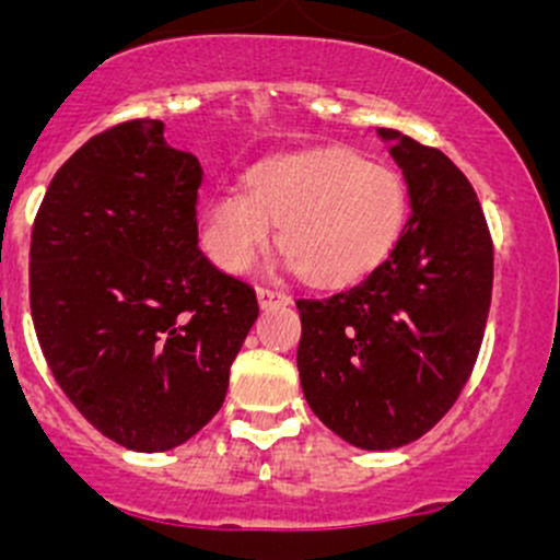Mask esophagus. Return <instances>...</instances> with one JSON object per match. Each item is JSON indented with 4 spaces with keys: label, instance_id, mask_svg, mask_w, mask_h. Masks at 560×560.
<instances>
[{
    "label": "esophagus",
    "instance_id": "1",
    "mask_svg": "<svg viewBox=\"0 0 560 560\" xmlns=\"http://www.w3.org/2000/svg\"><path fill=\"white\" fill-rule=\"evenodd\" d=\"M257 301L262 308L287 306V303H290V295L281 290H270V287H257Z\"/></svg>",
    "mask_w": 560,
    "mask_h": 560
}]
</instances>
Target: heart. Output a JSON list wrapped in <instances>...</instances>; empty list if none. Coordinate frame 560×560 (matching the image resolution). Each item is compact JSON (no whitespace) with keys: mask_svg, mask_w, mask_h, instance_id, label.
Returning a JSON list of instances; mask_svg holds the SVG:
<instances>
[{"mask_svg":"<svg viewBox=\"0 0 560 560\" xmlns=\"http://www.w3.org/2000/svg\"><path fill=\"white\" fill-rule=\"evenodd\" d=\"M292 268L319 287L374 270L398 244L406 191L389 167L349 149H306L265 160L248 186H222L200 211V241L224 270L248 268L273 238Z\"/></svg>","mask_w":560,"mask_h":560,"instance_id":"1","label":"heart"}]
</instances>
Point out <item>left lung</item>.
Returning <instances> with one entry per match:
<instances>
[{"instance_id": "1", "label": "left lung", "mask_w": 560, "mask_h": 560, "mask_svg": "<svg viewBox=\"0 0 560 560\" xmlns=\"http://www.w3.org/2000/svg\"><path fill=\"white\" fill-rule=\"evenodd\" d=\"M380 138L409 189L398 244L354 287L298 301L303 395L360 450L404 447L453 409L493 295V241L466 175L409 135Z\"/></svg>"}]
</instances>
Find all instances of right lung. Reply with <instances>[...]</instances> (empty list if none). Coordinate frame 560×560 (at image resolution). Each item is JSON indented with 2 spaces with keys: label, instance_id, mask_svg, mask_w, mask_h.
I'll use <instances>...</instances> for the list:
<instances>
[{
  "label": "right lung",
  "instance_id": "1",
  "mask_svg": "<svg viewBox=\"0 0 560 560\" xmlns=\"http://www.w3.org/2000/svg\"><path fill=\"white\" fill-rule=\"evenodd\" d=\"M195 154L135 118L59 167L32 228L30 303L78 411L135 453L195 436L224 404L257 295L197 248Z\"/></svg>",
  "mask_w": 560,
  "mask_h": 560
}]
</instances>
